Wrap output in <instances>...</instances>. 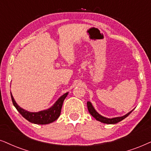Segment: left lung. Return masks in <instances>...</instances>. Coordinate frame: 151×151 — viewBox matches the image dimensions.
Returning a JSON list of instances; mask_svg holds the SVG:
<instances>
[{"instance_id":"left-lung-1","label":"left lung","mask_w":151,"mask_h":151,"mask_svg":"<svg viewBox=\"0 0 151 151\" xmlns=\"http://www.w3.org/2000/svg\"><path fill=\"white\" fill-rule=\"evenodd\" d=\"M87 106H88V111H89L90 114H91L94 118H95L96 120H97V121H99L100 122H102V123L107 124H114L122 121V120L125 119L126 117H127V116L129 115V114L131 113L134 110L133 109L132 110H131V111L128 112L127 114L122 116H116V117H113L110 119V118L105 117V116H102L100 114L98 113V112L96 111V110L94 109V108L93 107V106H92V104H91V102L90 101L87 102Z\"/></svg>"}]
</instances>
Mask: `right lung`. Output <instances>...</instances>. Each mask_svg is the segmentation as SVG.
Segmentation results:
<instances>
[{"instance_id": "1", "label": "right lung", "mask_w": 151, "mask_h": 151, "mask_svg": "<svg viewBox=\"0 0 151 151\" xmlns=\"http://www.w3.org/2000/svg\"><path fill=\"white\" fill-rule=\"evenodd\" d=\"M68 92H66V93L60 96L59 99H57V101L50 108L39 112H29L20 107L16 102L14 99L12 92L11 97L14 107L17 108L19 113L25 119L32 124L44 125V124L52 123L59 118L60 114H61V108L62 106H63V101L65 99L66 96H68Z\"/></svg>"}]
</instances>
